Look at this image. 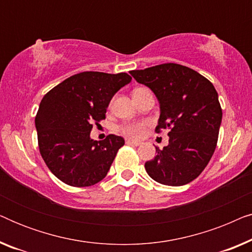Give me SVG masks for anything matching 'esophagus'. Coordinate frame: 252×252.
<instances>
[{
    "label": "esophagus",
    "instance_id": "34e87169",
    "mask_svg": "<svg viewBox=\"0 0 252 252\" xmlns=\"http://www.w3.org/2000/svg\"><path fill=\"white\" fill-rule=\"evenodd\" d=\"M126 143H127V144H132V146H135V147L140 146V144H141L140 141H136V140H130V139L126 140Z\"/></svg>",
    "mask_w": 252,
    "mask_h": 252
}]
</instances>
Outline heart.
<instances>
[{
    "label": "heart",
    "mask_w": 252,
    "mask_h": 252,
    "mask_svg": "<svg viewBox=\"0 0 252 252\" xmlns=\"http://www.w3.org/2000/svg\"><path fill=\"white\" fill-rule=\"evenodd\" d=\"M139 89V88H137ZM146 123H133L127 124L122 127V132L129 137H141L146 132Z\"/></svg>",
    "instance_id": "b5f03b06"
}]
</instances>
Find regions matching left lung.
I'll return each instance as SVG.
<instances>
[{"label":"left lung","mask_w":252,"mask_h":252,"mask_svg":"<svg viewBox=\"0 0 252 252\" xmlns=\"http://www.w3.org/2000/svg\"><path fill=\"white\" fill-rule=\"evenodd\" d=\"M129 73L159 102L156 132L170 129L167 146L156 147V157L144 164L147 173L161 185L189 184L202 173L217 147L222 111L215 86L192 68L174 63Z\"/></svg>","instance_id":"left-lung-1"}]
</instances>
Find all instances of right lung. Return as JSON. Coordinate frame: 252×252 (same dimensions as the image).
Masks as SVG:
<instances>
[{"mask_svg": "<svg viewBox=\"0 0 252 252\" xmlns=\"http://www.w3.org/2000/svg\"><path fill=\"white\" fill-rule=\"evenodd\" d=\"M130 80L127 73L81 72L43 96L35 117L40 154L64 184L88 187L108 174L125 140L110 134L97 142L91 130L105 118L113 95Z\"/></svg>", "mask_w": 252, "mask_h": 252, "instance_id": "1", "label": "right lung"}]
</instances>
